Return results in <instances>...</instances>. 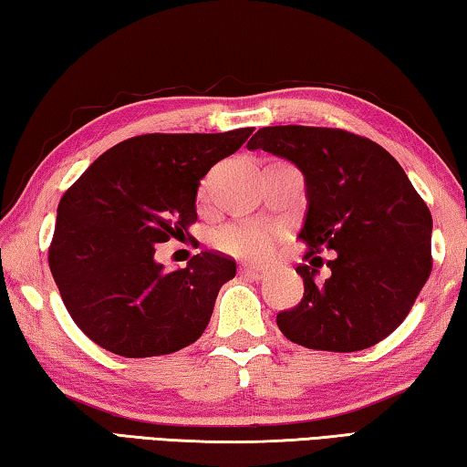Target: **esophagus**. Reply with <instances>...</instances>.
<instances>
[{
	"label": "esophagus",
	"mask_w": 467,
	"mask_h": 467,
	"mask_svg": "<svg viewBox=\"0 0 467 467\" xmlns=\"http://www.w3.org/2000/svg\"><path fill=\"white\" fill-rule=\"evenodd\" d=\"M241 275H244V278H251V280H259L264 275V267L243 264L241 265Z\"/></svg>",
	"instance_id": "34e87169"
}]
</instances>
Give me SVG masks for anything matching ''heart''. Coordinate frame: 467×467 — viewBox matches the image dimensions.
I'll use <instances>...</instances> for the list:
<instances>
[{
	"label": "heart",
	"instance_id": "1",
	"mask_svg": "<svg viewBox=\"0 0 467 467\" xmlns=\"http://www.w3.org/2000/svg\"><path fill=\"white\" fill-rule=\"evenodd\" d=\"M216 247L236 257L267 259L272 257L275 234L272 228L257 223L228 224L216 234Z\"/></svg>",
	"mask_w": 467,
	"mask_h": 467
}]
</instances>
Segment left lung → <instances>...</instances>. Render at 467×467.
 Listing matches in <instances>:
<instances>
[{"instance_id": "left-lung-1", "label": "left lung", "mask_w": 467, "mask_h": 467, "mask_svg": "<svg viewBox=\"0 0 467 467\" xmlns=\"http://www.w3.org/2000/svg\"><path fill=\"white\" fill-rule=\"evenodd\" d=\"M247 148L303 171L305 259L334 253L326 282H315L321 257L296 267L305 295L275 317L282 334L329 352L381 342L408 317L432 270V216L404 169L373 140L334 128H262Z\"/></svg>"}]
</instances>
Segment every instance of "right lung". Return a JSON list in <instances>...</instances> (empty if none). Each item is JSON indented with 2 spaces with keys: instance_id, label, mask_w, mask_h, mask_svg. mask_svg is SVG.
<instances>
[{
  "instance_id": "add662e5",
  "label": "right lung",
  "mask_w": 467,
  "mask_h": 467,
  "mask_svg": "<svg viewBox=\"0 0 467 467\" xmlns=\"http://www.w3.org/2000/svg\"><path fill=\"white\" fill-rule=\"evenodd\" d=\"M253 128L146 133L99 156L57 205L49 267L67 313L94 344L125 358L177 352L203 334L234 259L202 251L183 270L156 264L158 243L197 220L200 181Z\"/></svg>"
}]
</instances>
